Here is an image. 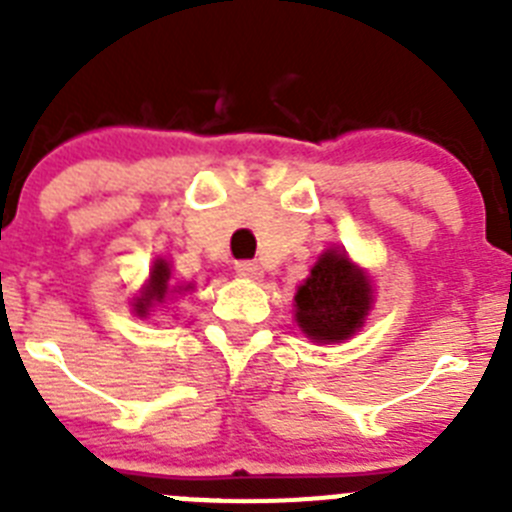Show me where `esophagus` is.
I'll list each match as a JSON object with an SVG mask.
<instances>
[{"mask_svg":"<svg viewBox=\"0 0 512 512\" xmlns=\"http://www.w3.org/2000/svg\"><path fill=\"white\" fill-rule=\"evenodd\" d=\"M235 274L243 279H259L261 266L256 264V261H238V264H235Z\"/></svg>","mask_w":512,"mask_h":512,"instance_id":"esophagus-1","label":"esophagus"}]
</instances>
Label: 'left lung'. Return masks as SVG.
<instances>
[{"mask_svg": "<svg viewBox=\"0 0 512 512\" xmlns=\"http://www.w3.org/2000/svg\"><path fill=\"white\" fill-rule=\"evenodd\" d=\"M372 305V284L341 251H325L295 295V318L307 338L338 343L354 336Z\"/></svg>", "mask_w": 512, "mask_h": 512, "instance_id": "8db88e82", "label": "left lung"}]
</instances>
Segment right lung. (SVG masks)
Returning a JSON list of instances; mask_svg holds the SVG:
<instances>
[{"instance_id":"right-lung-1","label":"right lung","mask_w":512,"mask_h":512,"mask_svg":"<svg viewBox=\"0 0 512 512\" xmlns=\"http://www.w3.org/2000/svg\"><path fill=\"white\" fill-rule=\"evenodd\" d=\"M169 287H171V269H169V264H166V261L158 259L156 264H153L151 282H148V287L143 289V295L135 300V312H138V315H148V310H151L156 302H164ZM174 292H176V289H174Z\"/></svg>"}]
</instances>
